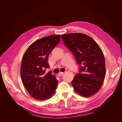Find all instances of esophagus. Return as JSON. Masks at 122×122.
<instances>
[{
	"label": "esophagus",
	"mask_w": 122,
	"mask_h": 122,
	"mask_svg": "<svg viewBox=\"0 0 122 122\" xmlns=\"http://www.w3.org/2000/svg\"><path fill=\"white\" fill-rule=\"evenodd\" d=\"M63 74V72H60V73L58 74V76H62Z\"/></svg>",
	"instance_id": "1"
}]
</instances>
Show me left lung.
Returning <instances> with one entry per match:
<instances>
[{
  "instance_id": "8db88e82",
  "label": "left lung",
  "mask_w": 122,
  "mask_h": 122,
  "mask_svg": "<svg viewBox=\"0 0 122 122\" xmlns=\"http://www.w3.org/2000/svg\"><path fill=\"white\" fill-rule=\"evenodd\" d=\"M61 38L80 66L79 73L71 83L74 90L85 97L95 94L106 75L104 56L100 47L85 34H66L62 35Z\"/></svg>"
}]
</instances>
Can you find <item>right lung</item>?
Returning a JSON list of instances; mask_svg holds the SVG:
<instances>
[{"instance_id": "obj_1", "label": "right lung", "mask_w": 122, "mask_h": 122, "mask_svg": "<svg viewBox=\"0 0 122 122\" xmlns=\"http://www.w3.org/2000/svg\"><path fill=\"white\" fill-rule=\"evenodd\" d=\"M60 40L59 35H51L35 41L22 57L20 74L22 83L33 98L37 100L48 99L54 94L58 81L51 71L48 57Z\"/></svg>"}]
</instances>
